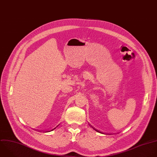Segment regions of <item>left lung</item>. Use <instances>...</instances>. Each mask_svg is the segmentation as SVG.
<instances>
[{
    "label": "left lung",
    "instance_id": "8db88e82",
    "mask_svg": "<svg viewBox=\"0 0 157 157\" xmlns=\"http://www.w3.org/2000/svg\"><path fill=\"white\" fill-rule=\"evenodd\" d=\"M94 129H95L94 128ZM96 131H97V132H100V133H102V132H100V131H97V130H96V129H95Z\"/></svg>",
    "mask_w": 157,
    "mask_h": 157
}]
</instances>
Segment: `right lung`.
Masks as SVG:
<instances>
[{
    "label": "right lung",
    "instance_id": "1",
    "mask_svg": "<svg viewBox=\"0 0 157 157\" xmlns=\"http://www.w3.org/2000/svg\"><path fill=\"white\" fill-rule=\"evenodd\" d=\"M58 126H59V125H58ZM56 128H54V129H52L51 131H53V130H54V129H55ZM46 132H47V131H46ZM47 132H48V131H47Z\"/></svg>",
    "mask_w": 157,
    "mask_h": 157
}]
</instances>
